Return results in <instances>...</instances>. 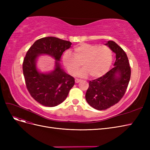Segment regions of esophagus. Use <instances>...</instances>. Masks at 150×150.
<instances>
[{
  "instance_id": "34e87169",
  "label": "esophagus",
  "mask_w": 150,
  "mask_h": 150,
  "mask_svg": "<svg viewBox=\"0 0 150 150\" xmlns=\"http://www.w3.org/2000/svg\"><path fill=\"white\" fill-rule=\"evenodd\" d=\"M81 81V80L80 79H75V83H79Z\"/></svg>"
}]
</instances>
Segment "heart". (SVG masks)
Masks as SVG:
<instances>
[{
	"label": "heart",
	"instance_id": "b5f03b06",
	"mask_svg": "<svg viewBox=\"0 0 150 150\" xmlns=\"http://www.w3.org/2000/svg\"><path fill=\"white\" fill-rule=\"evenodd\" d=\"M74 55L66 51L62 55V63L69 74L74 76L81 67L78 76L81 78L91 75L98 78L105 75L110 70L112 62L113 53L106 46L81 43L74 48Z\"/></svg>",
	"mask_w": 150,
	"mask_h": 150
}]
</instances>
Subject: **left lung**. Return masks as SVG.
<instances>
[{
  "instance_id": "8db88e82",
  "label": "left lung",
  "mask_w": 150,
  "mask_h": 150,
  "mask_svg": "<svg viewBox=\"0 0 150 150\" xmlns=\"http://www.w3.org/2000/svg\"><path fill=\"white\" fill-rule=\"evenodd\" d=\"M104 44L116 54L114 67L101 78L90 81L86 93V101L97 110H106L118 103L124 96L131 77L125 52L112 40Z\"/></svg>"
}]
</instances>
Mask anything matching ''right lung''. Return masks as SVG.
I'll list each match as a JSON object with an SVG mask.
<instances>
[{
  "mask_svg": "<svg viewBox=\"0 0 150 150\" xmlns=\"http://www.w3.org/2000/svg\"><path fill=\"white\" fill-rule=\"evenodd\" d=\"M71 44L55 37L43 38L36 40L26 54L22 69L27 88L31 96L43 106L54 107L62 103L74 85V78L62 69L59 62L63 52ZM40 55H50L56 61L52 71L38 70L37 61Z\"/></svg>",
  "mask_w": 150,
  "mask_h": 150,
  "instance_id": "1",
  "label": "right lung"
}]
</instances>
